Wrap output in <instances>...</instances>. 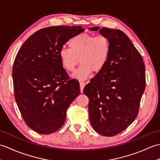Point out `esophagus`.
<instances>
[{"instance_id":"obj_1","label":"esophagus","mask_w":160,"mask_h":160,"mask_svg":"<svg viewBox=\"0 0 160 160\" xmlns=\"http://www.w3.org/2000/svg\"><path fill=\"white\" fill-rule=\"evenodd\" d=\"M80 91H81V93H82L83 92L84 87V86H85V84H84L82 82H80Z\"/></svg>"}]
</instances>
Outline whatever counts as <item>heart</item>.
<instances>
[{
    "label": "heart",
    "mask_w": 160,
    "mask_h": 160,
    "mask_svg": "<svg viewBox=\"0 0 160 160\" xmlns=\"http://www.w3.org/2000/svg\"><path fill=\"white\" fill-rule=\"evenodd\" d=\"M69 45V49H60L59 57L64 69L70 72L81 63L72 76L78 80L87 79L92 71L100 72L109 58L111 42L107 36L82 33L71 38Z\"/></svg>",
    "instance_id": "obj_1"
}]
</instances>
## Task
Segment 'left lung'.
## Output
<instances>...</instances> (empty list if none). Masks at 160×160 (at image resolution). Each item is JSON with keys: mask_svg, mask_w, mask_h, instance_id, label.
Instances as JSON below:
<instances>
[{"mask_svg": "<svg viewBox=\"0 0 160 160\" xmlns=\"http://www.w3.org/2000/svg\"><path fill=\"white\" fill-rule=\"evenodd\" d=\"M111 42L109 58L102 71L84 87L89 98V120L94 130L114 136L135 120L146 86L142 56L130 38L119 29L95 27Z\"/></svg>", "mask_w": 160, "mask_h": 160, "instance_id": "obj_1", "label": "left lung"}]
</instances>
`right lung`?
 Wrapping results in <instances>:
<instances>
[{"mask_svg":"<svg viewBox=\"0 0 160 160\" xmlns=\"http://www.w3.org/2000/svg\"><path fill=\"white\" fill-rule=\"evenodd\" d=\"M84 31L82 26H55L32 34L20 47L13 63L15 100L23 120L40 134L62 127L80 84L69 79L59 57L68 40Z\"/></svg>","mask_w":160,"mask_h":160,"instance_id":"1","label":"right lung"}]
</instances>
